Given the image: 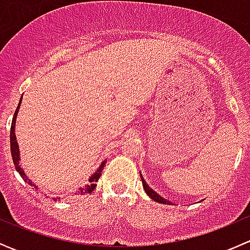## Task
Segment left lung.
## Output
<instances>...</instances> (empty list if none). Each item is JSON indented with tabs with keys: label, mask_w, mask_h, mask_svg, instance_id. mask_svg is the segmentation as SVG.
<instances>
[{
	"label": "left lung",
	"mask_w": 250,
	"mask_h": 250,
	"mask_svg": "<svg viewBox=\"0 0 250 250\" xmlns=\"http://www.w3.org/2000/svg\"><path fill=\"white\" fill-rule=\"evenodd\" d=\"M140 178H141V181H143L144 190H145V192L147 193V195L150 196V197L152 198L153 201H156V202H158V203H163V204H170L169 201H167V200H165V198H163V197H161V196L158 195L157 192H155V191H153L152 188H148V185H147V184H146V181L144 180V178H143V176L140 175Z\"/></svg>",
	"instance_id": "obj_1"
}]
</instances>
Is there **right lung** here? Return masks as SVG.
Segmentation results:
<instances>
[{"instance_id":"obj_1","label":"right lung","mask_w":250,"mask_h":250,"mask_svg":"<svg viewBox=\"0 0 250 250\" xmlns=\"http://www.w3.org/2000/svg\"><path fill=\"white\" fill-rule=\"evenodd\" d=\"M20 103H21V99H20V102H19V104H18V107H17L16 112H14L13 120H12V125H11V152H12V158H13V162H14V165H16V169L18 170V172H19L20 175H21V178L24 179V180L26 181V183L29 184L30 186H32V188H36L37 186L35 185V184L32 183V181L30 180V179L27 178L26 175H25L24 170H22L21 168L19 167V146H18V143H17V138H16V133H14V128H16L17 113H18V110H19ZM105 165H106V161H104V162H103L102 165H100L99 169H98L97 172L93 174V175L89 176V179H88V180H87V183H84L82 186H80V188H78L76 191H74V192L70 193V195L67 196V198L76 197V196L88 195V193L92 192V191L94 190L95 188H97V181L99 180V178H100V176H102V172H103V169H104V166ZM44 196H46V198H50V200H53V201H57L58 200L57 197H49V196H47L46 193H44Z\"/></svg>"}]
</instances>
